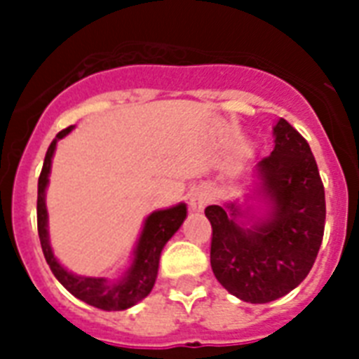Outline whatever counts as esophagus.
Segmentation results:
<instances>
[{"label":"esophagus","instance_id":"1","mask_svg":"<svg viewBox=\"0 0 359 359\" xmlns=\"http://www.w3.org/2000/svg\"><path fill=\"white\" fill-rule=\"evenodd\" d=\"M208 201H210V194H208L207 188H196L190 194V208L194 212L203 210L208 205Z\"/></svg>","mask_w":359,"mask_h":359}]
</instances>
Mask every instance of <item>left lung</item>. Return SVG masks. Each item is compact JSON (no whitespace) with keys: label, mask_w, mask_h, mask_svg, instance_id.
Listing matches in <instances>:
<instances>
[{"label":"left lung","mask_w":359,"mask_h":359,"mask_svg":"<svg viewBox=\"0 0 359 359\" xmlns=\"http://www.w3.org/2000/svg\"><path fill=\"white\" fill-rule=\"evenodd\" d=\"M273 151L257 163L264 218H246L236 203L210 205V266L233 296L250 304L278 300L306 279L323 244L324 186L309 143L285 119L273 126Z\"/></svg>","instance_id":"8db88e82"}]
</instances>
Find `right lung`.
Listing matches in <instances>:
<instances>
[{
    "label": "right lung",
    "mask_w": 359,
    "mask_h": 359,
    "mask_svg": "<svg viewBox=\"0 0 359 359\" xmlns=\"http://www.w3.org/2000/svg\"><path fill=\"white\" fill-rule=\"evenodd\" d=\"M74 126L61 130L55 140L50 143L42 165L41 177H39V196H36V227H39V238H41L42 253L46 259L48 266L57 278V281L74 294L78 300L86 302L89 306L104 309V311H123L141 302L154 287L158 276V262L160 253L168 240L179 231L186 218V205L179 203L165 210H156L145 219L143 231L134 250L132 264L124 272V276L117 281H108L106 278H87V276H76L67 268L59 264L53 257L50 236H48V210H46V186L48 175L52 168V158L55 152V145L61 137L69 134Z\"/></svg>",
    "instance_id": "right-lung-1"
}]
</instances>
